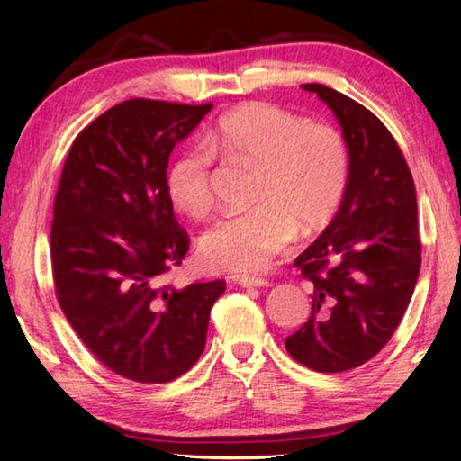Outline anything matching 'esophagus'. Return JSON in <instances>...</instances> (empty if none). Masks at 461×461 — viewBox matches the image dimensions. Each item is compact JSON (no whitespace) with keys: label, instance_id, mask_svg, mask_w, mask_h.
Wrapping results in <instances>:
<instances>
[{"label":"esophagus","instance_id":"1","mask_svg":"<svg viewBox=\"0 0 461 461\" xmlns=\"http://www.w3.org/2000/svg\"><path fill=\"white\" fill-rule=\"evenodd\" d=\"M236 283L240 285V286H244V288H262V286H270V280H267V278H260V276H241V278H238Z\"/></svg>","mask_w":461,"mask_h":461}]
</instances>
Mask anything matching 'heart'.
<instances>
[{
  "label": "heart",
  "mask_w": 461,
  "mask_h": 461,
  "mask_svg": "<svg viewBox=\"0 0 461 461\" xmlns=\"http://www.w3.org/2000/svg\"><path fill=\"white\" fill-rule=\"evenodd\" d=\"M213 160L256 168L252 212L221 217L199 240V260L213 272L264 270L294 231L313 236L330 225L348 191L349 150L341 131L262 101L221 115L201 148L168 168L170 201L194 220L212 212Z\"/></svg>",
  "instance_id": "heart-1"
}]
</instances>
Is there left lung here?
Wrapping results in <instances>:
<instances>
[{"label": "left lung", "mask_w": 461, "mask_h": 461, "mask_svg": "<svg viewBox=\"0 0 461 461\" xmlns=\"http://www.w3.org/2000/svg\"><path fill=\"white\" fill-rule=\"evenodd\" d=\"M349 150L339 212L294 267L313 283L307 323L286 352L315 372L338 374L372 360L402 321L420 268L417 194L396 140L370 109L319 83Z\"/></svg>", "instance_id": "8db88e82"}]
</instances>
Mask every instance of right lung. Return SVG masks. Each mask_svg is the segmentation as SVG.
I'll return each instance as SVG.
<instances>
[{
  "instance_id": "1",
  "label": "right lung",
  "mask_w": 461,
  "mask_h": 461,
  "mask_svg": "<svg viewBox=\"0 0 461 461\" xmlns=\"http://www.w3.org/2000/svg\"><path fill=\"white\" fill-rule=\"evenodd\" d=\"M213 104L128 99L93 120L62 167L50 260L59 305L97 360L120 376L162 384L205 348L225 280L176 291L189 233L167 191L168 156Z\"/></svg>"
}]
</instances>
